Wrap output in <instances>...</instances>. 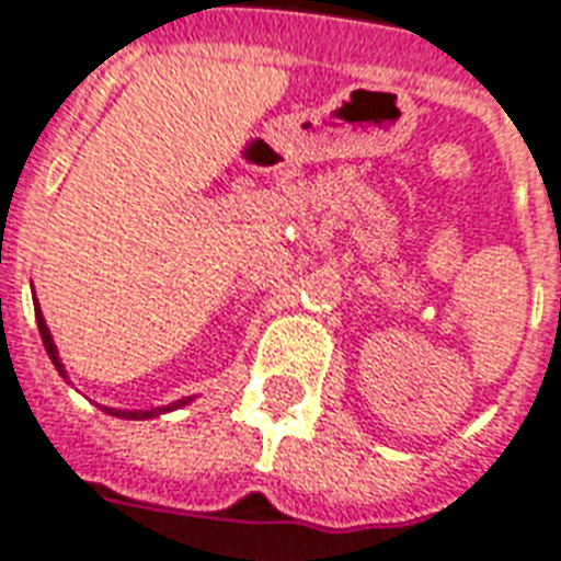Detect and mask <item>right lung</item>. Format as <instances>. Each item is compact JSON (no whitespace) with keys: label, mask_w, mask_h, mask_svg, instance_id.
Wrapping results in <instances>:
<instances>
[{"label":"right lung","mask_w":561,"mask_h":561,"mask_svg":"<svg viewBox=\"0 0 561 561\" xmlns=\"http://www.w3.org/2000/svg\"><path fill=\"white\" fill-rule=\"evenodd\" d=\"M34 317H37V329H39V337H43V346H46L48 358H51V364H55V369L66 378V369L64 364H60V355H57V346L55 341H51V332H48L46 320H43V311H39L37 299H34ZM192 399H180L174 401V404H165V408H153V410H116V408H104L110 413V416H122V419H151V416H160V413H169V410H178L183 408V404H188Z\"/></svg>","instance_id":"right-lung-1"}]
</instances>
